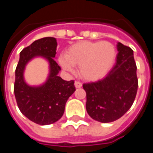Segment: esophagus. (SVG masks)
<instances>
[{"mask_svg": "<svg viewBox=\"0 0 153 153\" xmlns=\"http://www.w3.org/2000/svg\"><path fill=\"white\" fill-rule=\"evenodd\" d=\"M82 83L81 82H79V81H75V83H74V86H75V88H81L82 87Z\"/></svg>", "mask_w": 153, "mask_h": 153, "instance_id": "esophagus-1", "label": "esophagus"}]
</instances>
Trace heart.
<instances>
[{
    "label": "heart",
    "instance_id": "heart-1",
    "mask_svg": "<svg viewBox=\"0 0 153 153\" xmlns=\"http://www.w3.org/2000/svg\"><path fill=\"white\" fill-rule=\"evenodd\" d=\"M115 58V47L109 42L82 41L69 47L59 62L68 71H72V66H79V73L83 79L96 81L109 73Z\"/></svg>",
    "mask_w": 153,
    "mask_h": 153
}]
</instances>
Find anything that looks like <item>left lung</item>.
<instances>
[{
  "instance_id": "8db88e82",
  "label": "left lung",
  "mask_w": 153,
  "mask_h": 153,
  "mask_svg": "<svg viewBox=\"0 0 153 153\" xmlns=\"http://www.w3.org/2000/svg\"><path fill=\"white\" fill-rule=\"evenodd\" d=\"M116 63L104 79L84 83L86 109L91 118L102 123L115 121L131 107L138 91L134 51L119 42Z\"/></svg>"
}]
</instances>
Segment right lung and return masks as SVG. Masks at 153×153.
Returning <instances> with one entry per match:
<instances>
[{
	"label": "right lung",
	"instance_id": "add662e5",
	"mask_svg": "<svg viewBox=\"0 0 153 153\" xmlns=\"http://www.w3.org/2000/svg\"><path fill=\"white\" fill-rule=\"evenodd\" d=\"M57 42L55 38H43L34 41L20 52L15 69L14 93L23 115L41 125L53 124L59 120L65 111L67 100L75 91L74 81H65L57 74L60 67L54 60ZM43 56L50 64V75L40 87L28 86L23 79L25 65L33 57Z\"/></svg>",
	"mask_w": 153,
	"mask_h": 153
}]
</instances>
